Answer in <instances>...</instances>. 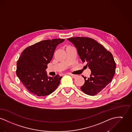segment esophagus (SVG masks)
Here are the masks:
<instances>
[{
  "instance_id": "esophagus-1",
  "label": "esophagus",
  "mask_w": 132,
  "mask_h": 132,
  "mask_svg": "<svg viewBox=\"0 0 132 132\" xmlns=\"http://www.w3.org/2000/svg\"><path fill=\"white\" fill-rule=\"evenodd\" d=\"M69 75H70L73 78H75L77 76L76 75H75V74H69Z\"/></svg>"
}]
</instances>
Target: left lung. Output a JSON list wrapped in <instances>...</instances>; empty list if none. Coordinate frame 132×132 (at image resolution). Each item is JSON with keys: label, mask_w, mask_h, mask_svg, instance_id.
Masks as SVG:
<instances>
[{"label": "left lung", "mask_w": 132, "mask_h": 132, "mask_svg": "<svg viewBox=\"0 0 132 132\" xmlns=\"http://www.w3.org/2000/svg\"><path fill=\"white\" fill-rule=\"evenodd\" d=\"M76 48L83 63H87L91 71L90 77L80 87L85 94L93 96L104 88L112 80L116 65L112 53L97 41L88 37L67 39Z\"/></svg>", "instance_id": "left-lung-1"}]
</instances>
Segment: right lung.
<instances>
[{
  "label": "right lung",
  "mask_w": 132,
  "mask_h": 132,
  "mask_svg": "<svg viewBox=\"0 0 132 132\" xmlns=\"http://www.w3.org/2000/svg\"><path fill=\"white\" fill-rule=\"evenodd\" d=\"M64 40L54 39L42 41L21 53L16 64V75L30 93L38 96H46L59 86L62 76L48 77L46 69L57 46Z\"/></svg>",
  "instance_id": "add662e5"
}]
</instances>
